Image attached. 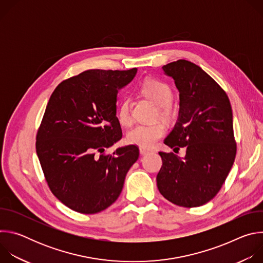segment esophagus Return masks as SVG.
<instances>
[{"label":"esophagus","instance_id":"34e87169","mask_svg":"<svg viewBox=\"0 0 263 263\" xmlns=\"http://www.w3.org/2000/svg\"><path fill=\"white\" fill-rule=\"evenodd\" d=\"M139 153H140V155H147L149 153H152V151L151 149H147L144 147H139Z\"/></svg>","mask_w":263,"mask_h":263}]
</instances>
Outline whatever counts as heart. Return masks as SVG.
<instances>
[{
	"instance_id": "obj_1",
	"label": "heart",
	"mask_w": 263,
	"mask_h": 263,
	"mask_svg": "<svg viewBox=\"0 0 263 263\" xmlns=\"http://www.w3.org/2000/svg\"><path fill=\"white\" fill-rule=\"evenodd\" d=\"M141 92L160 107V115L170 117L172 114L173 90L171 86L159 79H147L141 85ZM117 118L122 126H130L132 123L130 100L124 99L117 112ZM166 133V128L162 123L152 125H136L127 134V141L140 147L152 148Z\"/></svg>"
}]
</instances>
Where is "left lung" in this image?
I'll list each match as a JSON object with an SVG mask.
<instances>
[{
    "label": "left lung",
    "mask_w": 263,
    "mask_h": 263,
    "mask_svg": "<svg viewBox=\"0 0 263 263\" xmlns=\"http://www.w3.org/2000/svg\"><path fill=\"white\" fill-rule=\"evenodd\" d=\"M180 91L178 121L164 139L184 158L159 152L160 194L175 205L193 208L212 200L226 180L236 156L229 98L200 66L184 59L162 66Z\"/></svg>",
    "instance_id": "obj_1"
}]
</instances>
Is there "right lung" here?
<instances>
[{
	"instance_id": "1",
	"label": "right lung",
	"mask_w": 263,
	"mask_h": 263,
	"mask_svg": "<svg viewBox=\"0 0 263 263\" xmlns=\"http://www.w3.org/2000/svg\"><path fill=\"white\" fill-rule=\"evenodd\" d=\"M137 68L88 69L53 91L36 134V153L52 194L73 211L93 214L114 204L138 159L136 145L105 149L122 138L119 89Z\"/></svg>"
}]
</instances>
